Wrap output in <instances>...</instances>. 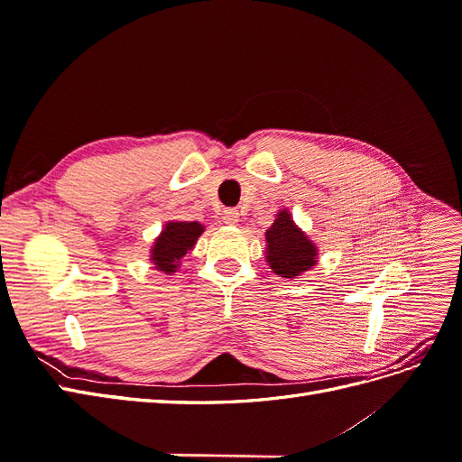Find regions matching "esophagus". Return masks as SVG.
<instances>
[{"label":"esophagus","instance_id":"obj_1","mask_svg":"<svg viewBox=\"0 0 462 462\" xmlns=\"http://www.w3.org/2000/svg\"><path fill=\"white\" fill-rule=\"evenodd\" d=\"M221 219L226 221L227 226H236V223H239V209H235V208L226 209V212H223V216H221Z\"/></svg>","mask_w":462,"mask_h":462}]
</instances>
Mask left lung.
<instances>
[{
  "label": "left lung",
  "mask_w": 462,
  "mask_h": 462,
  "mask_svg": "<svg viewBox=\"0 0 462 462\" xmlns=\"http://www.w3.org/2000/svg\"><path fill=\"white\" fill-rule=\"evenodd\" d=\"M265 241H268L265 260L277 275L295 277L316 263L314 243L292 223L291 214L285 209L277 214L273 226L265 231Z\"/></svg>",
  "instance_id": "left-lung-1"
}]
</instances>
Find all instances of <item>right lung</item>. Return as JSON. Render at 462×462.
I'll list each match as a JSON object with an SVG mask.
<instances>
[{"label": "right lung", "mask_w": 462, "mask_h": 462, "mask_svg": "<svg viewBox=\"0 0 462 462\" xmlns=\"http://www.w3.org/2000/svg\"><path fill=\"white\" fill-rule=\"evenodd\" d=\"M204 227L199 221H170L152 248V260L156 270L173 273L179 260L199 241Z\"/></svg>", "instance_id": "1"}]
</instances>
